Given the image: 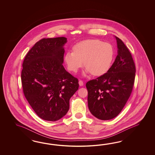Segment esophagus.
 Wrapping results in <instances>:
<instances>
[{
	"label": "esophagus",
	"instance_id": "34e87169",
	"mask_svg": "<svg viewBox=\"0 0 155 155\" xmlns=\"http://www.w3.org/2000/svg\"><path fill=\"white\" fill-rule=\"evenodd\" d=\"M78 83H79V85H80V86H82L84 85V82H83V81H81V80L79 81Z\"/></svg>",
	"mask_w": 155,
	"mask_h": 155
}]
</instances>
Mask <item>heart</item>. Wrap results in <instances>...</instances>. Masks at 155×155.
<instances>
[{
	"label": "heart",
	"mask_w": 155,
	"mask_h": 155,
	"mask_svg": "<svg viewBox=\"0 0 155 155\" xmlns=\"http://www.w3.org/2000/svg\"><path fill=\"white\" fill-rule=\"evenodd\" d=\"M73 52H68L65 61L69 71L76 73L84 65L86 66L83 74L91 73L94 76L104 74L110 69L114 52L108 42L98 39H89L76 44L73 47Z\"/></svg>",
	"instance_id": "b5f03b06"
}]
</instances>
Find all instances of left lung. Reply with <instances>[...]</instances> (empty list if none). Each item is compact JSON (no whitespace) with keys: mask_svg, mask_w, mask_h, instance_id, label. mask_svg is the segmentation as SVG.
I'll list each match as a JSON object with an SVG mask.
<instances>
[{"mask_svg":"<svg viewBox=\"0 0 155 155\" xmlns=\"http://www.w3.org/2000/svg\"><path fill=\"white\" fill-rule=\"evenodd\" d=\"M117 54L104 74L87 82V102L90 113L106 120L117 116L127 103L134 84L136 68L131 54L122 40L115 36Z\"/></svg>","mask_w":155,"mask_h":155,"instance_id":"1","label":"left lung"}]
</instances>
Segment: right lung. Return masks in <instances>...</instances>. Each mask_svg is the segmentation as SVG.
<instances>
[{
    "mask_svg": "<svg viewBox=\"0 0 155 155\" xmlns=\"http://www.w3.org/2000/svg\"><path fill=\"white\" fill-rule=\"evenodd\" d=\"M64 37L42 38L28 52L23 63L21 82L24 95L38 116L56 121L69 109V100L78 89V79L62 64Z\"/></svg>",
    "mask_w": 155,
    "mask_h": 155,
    "instance_id": "1",
    "label": "right lung"
}]
</instances>
